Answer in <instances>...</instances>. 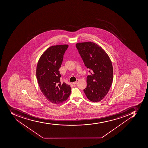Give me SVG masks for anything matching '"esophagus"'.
Returning a JSON list of instances; mask_svg holds the SVG:
<instances>
[{"instance_id": "1", "label": "esophagus", "mask_w": 148, "mask_h": 148, "mask_svg": "<svg viewBox=\"0 0 148 148\" xmlns=\"http://www.w3.org/2000/svg\"><path fill=\"white\" fill-rule=\"evenodd\" d=\"M79 81V79H77V80H76V81L75 82H73V84H74V85H75V84H76V83L78 82V81Z\"/></svg>"}]
</instances>
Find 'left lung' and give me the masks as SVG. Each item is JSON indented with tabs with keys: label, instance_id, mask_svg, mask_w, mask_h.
I'll return each mask as SVG.
<instances>
[{
	"label": "left lung",
	"instance_id": "1",
	"mask_svg": "<svg viewBox=\"0 0 148 148\" xmlns=\"http://www.w3.org/2000/svg\"><path fill=\"white\" fill-rule=\"evenodd\" d=\"M85 66L89 69L87 86L83 90L87 97L93 102L102 100L110 90L113 79L112 62L101 47L92 42L76 44Z\"/></svg>",
	"mask_w": 148,
	"mask_h": 148
}]
</instances>
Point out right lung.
<instances>
[{"instance_id":"1","label":"right lung","mask_w":148,"mask_h":148,"mask_svg":"<svg viewBox=\"0 0 148 148\" xmlns=\"http://www.w3.org/2000/svg\"><path fill=\"white\" fill-rule=\"evenodd\" d=\"M67 45L49 47L40 57L36 69V77L40 89L50 102L60 104L71 94V88L60 82V69Z\"/></svg>"}]
</instances>
